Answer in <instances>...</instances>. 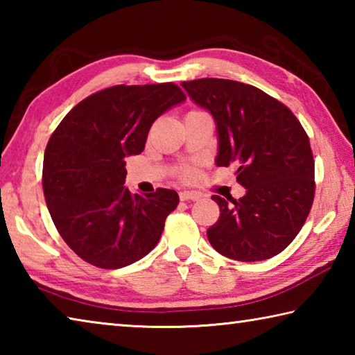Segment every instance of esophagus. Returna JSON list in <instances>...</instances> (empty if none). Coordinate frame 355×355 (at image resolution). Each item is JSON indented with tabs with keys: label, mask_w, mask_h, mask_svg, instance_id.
Segmentation results:
<instances>
[{
	"label": "esophagus",
	"mask_w": 355,
	"mask_h": 355,
	"mask_svg": "<svg viewBox=\"0 0 355 355\" xmlns=\"http://www.w3.org/2000/svg\"><path fill=\"white\" fill-rule=\"evenodd\" d=\"M180 199H182V200H199L200 194H199V192H194V191H182V192H180Z\"/></svg>",
	"instance_id": "obj_1"
}]
</instances>
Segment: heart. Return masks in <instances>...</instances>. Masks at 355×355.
<instances>
[{"instance_id": "heart-1", "label": "heart", "mask_w": 355, "mask_h": 355, "mask_svg": "<svg viewBox=\"0 0 355 355\" xmlns=\"http://www.w3.org/2000/svg\"><path fill=\"white\" fill-rule=\"evenodd\" d=\"M184 175H186V177H191V172H186V173H184Z\"/></svg>"}]
</instances>
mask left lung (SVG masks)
Wrapping results in <instances>:
<instances>
[{
  "instance_id": "obj_1",
  "label": "left lung",
  "mask_w": 355,
  "mask_h": 355,
  "mask_svg": "<svg viewBox=\"0 0 355 355\" xmlns=\"http://www.w3.org/2000/svg\"><path fill=\"white\" fill-rule=\"evenodd\" d=\"M182 86L214 119L216 166H235L245 188L241 199L211 196L220 216L207 230L209 244L238 261L280 254L302 228L315 196V161L302 125L250 84L202 78Z\"/></svg>"
}]
</instances>
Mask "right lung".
I'll return each instance as SVG.
<instances>
[{
	"label": "right lung",
	"instance_id": "obj_1",
	"mask_svg": "<svg viewBox=\"0 0 355 355\" xmlns=\"http://www.w3.org/2000/svg\"><path fill=\"white\" fill-rule=\"evenodd\" d=\"M186 100L173 83L112 86L80 101L46 144L44 194L59 235L84 261L119 269L158 244L173 189L131 194L125 158L139 155L161 114Z\"/></svg>",
	"mask_w": 355,
	"mask_h": 355
}]
</instances>
